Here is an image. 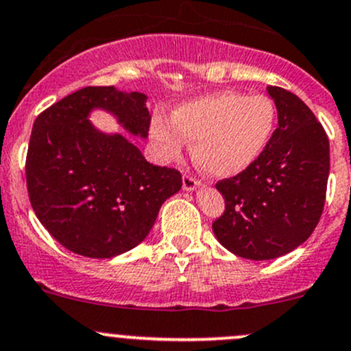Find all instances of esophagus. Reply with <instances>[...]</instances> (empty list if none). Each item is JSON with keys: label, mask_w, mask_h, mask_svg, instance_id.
<instances>
[{"label": "esophagus", "mask_w": 351, "mask_h": 351, "mask_svg": "<svg viewBox=\"0 0 351 351\" xmlns=\"http://www.w3.org/2000/svg\"><path fill=\"white\" fill-rule=\"evenodd\" d=\"M182 186H184V189H186V191H196L197 187L201 186V180H197L196 177H193L189 174H184Z\"/></svg>", "instance_id": "esophagus-1"}]
</instances>
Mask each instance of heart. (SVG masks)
Masks as SVG:
<instances>
[{"instance_id":"b5f03b06","label":"heart","mask_w":351,"mask_h":351,"mask_svg":"<svg viewBox=\"0 0 351 351\" xmlns=\"http://www.w3.org/2000/svg\"><path fill=\"white\" fill-rule=\"evenodd\" d=\"M277 126L276 103L265 95L218 91L176 108L171 118L155 114L150 133L162 154L179 158L186 140L206 174L234 177L255 164Z\"/></svg>"}]
</instances>
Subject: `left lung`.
Returning a JSON list of instances; mask_svg holds the SVG:
<instances>
[{
	"label": "left lung",
	"mask_w": 351,
	"mask_h": 351,
	"mask_svg": "<svg viewBox=\"0 0 351 351\" xmlns=\"http://www.w3.org/2000/svg\"><path fill=\"white\" fill-rule=\"evenodd\" d=\"M269 147L252 167L216 189L225 213L213 223L219 243L248 260H272L304 243L319 223L330 174V142L304 101L277 86Z\"/></svg>",
	"instance_id": "1"
}]
</instances>
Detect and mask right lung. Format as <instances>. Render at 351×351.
Listing matches in <instances>:
<instances>
[{
    "label": "right lung",
    "instance_id": "obj_1",
    "mask_svg": "<svg viewBox=\"0 0 351 351\" xmlns=\"http://www.w3.org/2000/svg\"><path fill=\"white\" fill-rule=\"evenodd\" d=\"M95 110L113 114L132 135L149 136L143 93L89 86L38 114L25 172L35 215L62 247L89 258H113L145 240L182 177L149 164L121 133L99 132L89 121Z\"/></svg>",
    "mask_w": 351,
    "mask_h": 351
}]
</instances>
